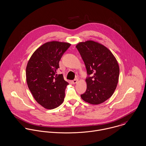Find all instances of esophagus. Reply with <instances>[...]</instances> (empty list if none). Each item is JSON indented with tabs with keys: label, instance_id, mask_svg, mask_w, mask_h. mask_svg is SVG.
Returning a JSON list of instances; mask_svg holds the SVG:
<instances>
[{
	"label": "esophagus",
	"instance_id": "1",
	"mask_svg": "<svg viewBox=\"0 0 146 146\" xmlns=\"http://www.w3.org/2000/svg\"><path fill=\"white\" fill-rule=\"evenodd\" d=\"M78 81H79V79H76L72 81V82L73 84H76Z\"/></svg>",
	"mask_w": 146,
	"mask_h": 146
}]
</instances>
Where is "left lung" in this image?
Listing matches in <instances>:
<instances>
[{
    "label": "left lung",
    "mask_w": 146,
    "mask_h": 146,
    "mask_svg": "<svg viewBox=\"0 0 146 146\" xmlns=\"http://www.w3.org/2000/svg\"><path fill=\"white\" fill-rule=\"evenodd\" d=\"M76 47L88 75L86 90L81 98L91 104H101L112 96L117 88L119 75L118 62L111 51L98 42H82Z\"/></svg>",
    "instance_id": "left-lung-1"
}]
</instances>
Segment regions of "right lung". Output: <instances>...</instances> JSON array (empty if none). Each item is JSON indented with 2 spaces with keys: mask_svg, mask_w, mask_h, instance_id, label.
Instances as JSON below:
<instances>
[{
  "mask_svg": "<svg viewBox=\"0 0 146 146\" xmlns=\"http://www.w3.org/2000/svg\"><path fill=\"white\" fill-rule=\"evenodd\" d=\"M70 46L67 42H46L34 52L28 62V87L36 102L46 109H54L64 100L68 83L62 74H57V70L61 57Z\"/></svg>",
  "mask_w": 146,
  "mask_h": 146,
  "instance_id": "obj_1",
  "label": "right lung"
}]
</instances>
